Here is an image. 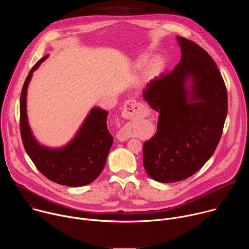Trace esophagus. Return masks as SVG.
<instances>
[{
    "instance_id": "34e87169",
    "label": "esophagus",
    "mask_w": 249,
    "mask_h": 249,
    "mask_svg": "<svg viewBox=\"0 0 249 249\" xmlns=\"http://www.w3.org/2000/svg\"><path fill=\"white\" fill-rule=\"evenodd\" d=\"M144 114H145V106L143 104L138 103L136 100H133V99H130L125 103L123 111H122V115L126 119H135V118L143 116ZM117 137L120 141H125L131 138V133L126 127H123L118 132Z\"/></svg>"
}]
</instances>
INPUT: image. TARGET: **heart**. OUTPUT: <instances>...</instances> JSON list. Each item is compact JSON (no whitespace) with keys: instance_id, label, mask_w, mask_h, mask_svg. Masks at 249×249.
Wrapping results in <instances>:
<instances>
[{"instance_id":"b5f03b06","label":"heart","mask_w":249,"mask_h":249,"mask_svg":"<svg viewBox=\"0 0 249 249\" xmlns=\"http://www.w3.org/2000/svg\"><path fill=\"white\" fill-rule=\"evenodd\" d=\"M147 63H148V57H144V58L141 59L139 65H140V66H144V65H146ZM159 67H160L159 62H156V63H154L153 65H151V67H150L149 70H148V76H154V75L158 72Z\"/></svg>"}]
</instances>
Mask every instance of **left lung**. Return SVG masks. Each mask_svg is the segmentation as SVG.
<instances>
[{"label": "left lung", "mask_w": 249, "mask_h": 249, "mask_svg": "<svg viewBox=\"0 0 249 249\" xmlns=\"http://www.w3.org/2000/svg\"><path fill=\"white\" fill-rule=\"evenodd\" d=\"M177 40L180 62L143 90L145 101L159 112L157 132L144 143L143 163L153 179L163 183L184 180L206 163L228 113L227 88L215 61L195 42ZM188 77L194 80L191 102L185 89Z\"/></svg>", "instance_id": "1"}]
</instances>
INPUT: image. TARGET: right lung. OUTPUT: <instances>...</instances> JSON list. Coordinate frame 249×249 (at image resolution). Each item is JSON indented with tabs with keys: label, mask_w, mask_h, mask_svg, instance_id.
Wrapping results in <instances>:
<instances>
[{
	"label": "right lung",
	"mask_w": 249,
	"mask_h": 249,
	"mask_svg": "<svg viewBox=\"0 0 249 249\" xmlns=\"http://www.w3.org/2000/svg\"><path fill=\"white\" fill-rule=\"evenodd\" d=\"M47 58L35 64L24 81L19 104V128L25 152L36 168L51 181L72 187L87 185L101 173L113 138L107 129L108 112L93 108L71 143L58 150L37 144L26 120V89L33 71Z\"/></svg>",
	"instance_id": "right-lung-1"
}]
</instances>
